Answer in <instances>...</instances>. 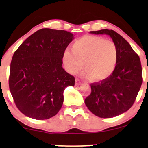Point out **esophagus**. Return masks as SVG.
Segmentation results:
<instances>
[{
	"instance_id": "1",
	"label": "esophagus",
	"mask_w": 148,
	"mask_h": 148,
	"mask_svg": "<svg viewBox=\"0 0 148 148\" xmlns=\"http://www.w3.org/2000/svg\"><path fill=\"white\" fill-rule=\"evenodd\" d=\"M82 84V81H80L77 78L75 79V85H76V86H79V85H81Z\"/></svg>"
}]
</instances>
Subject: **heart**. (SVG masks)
Here are the masks:
<instances>
[{"instance_id": "1", "label": "heart", "mask_w": 148, "mask_h": 148, "mask_svg": "<svg viewBox=\"0 0 148 148\" xmlns=\"http://www.w3.org/2000/svg\"><path fill=\"white\" fill-rule=\"evenodd\" d=\"M118 59L114 42L100 36H84L77 40L72 51L66 49L62 54V62L66 71L73 74L84 65L81 72L84 78L102 81L112 74Z\"/></svg>"}]
</instances>
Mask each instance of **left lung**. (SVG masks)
<instances>
[{"instance_id":"8db88e82","label":"left lung","mask_w":148,"mask_h":148,"mask_svg":"<svg viewBox=\"0 0 148 148\" xmlns=\"http://www.w3.org/2000/svg\"><path fill=\"white\" fill-rule=\"evenodd\" d=\"M90 32L110 36L116 46L118 59L110 76L91 84L92 92L85 99V104L96 116L112 118L126 112L135 102L142 84L140 58L128 42L114 30Z\"/></svg>"}]
</instances>
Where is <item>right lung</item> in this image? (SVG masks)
Instances as JSON below:
<instances>
[{"instance_id":"1","label":"right lung","mask_w":148,"mask_h":148,"mask_svg":"<svg viewBox=\"0 0 148 148\" xmlns=\"http://www.w3.org/2000/svg\"><path fill=\"white\" fill-rule=\"evenodd\" d=\"M73 39L69 32L44 28L15 52L9 89L17 108L25 116L44 120L61 108L64 90L75 85L74 77L62 67V54Z\"/></svg>"}]
</instances>
